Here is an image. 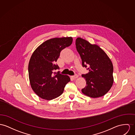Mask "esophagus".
<instances>
[{
  "mask_svg": "<svg viewBox=\"0 0 135 135\" xmlns=\"http://www.w3.org/2000/svg\"><path fill=\"white\" fill-rule=\"evenodd\" d=\"M78 78V75L77 74H75V75L71 76V78L73 79H77Z\"/></svg>",
  "mask_w": 135,
  "mask_h": 135,
  "instance_id": "esophagus-1",
  "label": "esophagus"
}]
</instances>
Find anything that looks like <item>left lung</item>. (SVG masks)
<instances>
[{
  "label": "left lung",
  "instance_id": "left-lung-1",
  "mask_svg": "<svg viewBox=\"0 0 135 135\" xmlns=\"http://www.w3.org/2000/svg\"><path fill=\"white\" fill-rule=\"evenodd\" d=\"M75 45L83 67L88 66L89 73L82 75L86 82L82 93L93 98L103 96L114 83V68L110 59L98 45L81 37L76 39Z\"/></svg>",
  "mask_w": 135,
  "mask_h": 135
}]
</instances>
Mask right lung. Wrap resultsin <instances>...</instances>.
Returning a JSON list of instances; mask_svg holds the SVG:
<instances>
[{"instance_id": "right-lung-1", "label": "right lung", "mask_w": 135, "mask_h": 135, "mask_svg": "<svg viewBox=\"0 0 135 135\" xmlns=\"http://www.w3.org/2000/svg\"><path fill=\"white\" fill-rule=\"evenodd\" d=\"M72 37H55L42 43L33 52L28 65L31 88L41 98L51 100L61 95L70 81L69 76L53 73L61 51L73 42Z\"/></svg>"}]
</instances>
